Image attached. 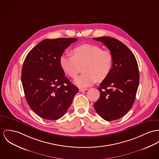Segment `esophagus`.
I'll return each instance as SVG.
<instances>
[{"mask_svg":"<svg viewBox=\"0 0 159 159\" xmlns=\"http://www.w3.org/2000/svg\"><path fill=\"white\" fill-rule=\"evenodd\" d=\"M88 89V88H79V91L80 92H84L85 91Z\"/></svg>","mask_w":159,"mask_h":159,"instance_id":"obj_1","label":"esophagus"}]
</instances>
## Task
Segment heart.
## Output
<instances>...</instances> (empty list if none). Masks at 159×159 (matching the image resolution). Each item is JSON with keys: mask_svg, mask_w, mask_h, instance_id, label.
I'll return each mask as SVG.
<instances>
[{"mask_svg": "<svg viewBox=\"0 0 159 159\" xmlns=\"http://www.w3.org/2000/svg\"><path fill=\"white\" fill-rule=\"evenodd\" d=\"M73 56L62 54L59 63L63 71L75 78L83 67L84 73L74 80L75 85L85 88L93 85L98 80H104L112 71L114 56L110 50H103L98 45L83 44L72 49Z\"/></svg>", "mask_w": 159, "mask_h": 159, "instance_id": "1", "label": "heart"}]
</instances>
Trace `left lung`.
<instances>
[{
	"mask_svg": "<svg viewBox=\"0 0 159 159\" xmlns=\"http://www.w3.org/2000/svg\"><path fill=\"white\" fill-rule=\"evenodd\" d=\"M93 39L102 42L114 56L112 71L98 88L100 96L94 107L104 120H115L133 105L139 84L138 64L133 53L120 41L110 37Z\"/></svg>",
	"mask_w": 159,
	"mask_h": 159,
	"instance_id": "left-lung-1",
	"label": "left lung"
}]
</instances>
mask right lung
<instances>
[{
  "label": "right lung",
  "instance_id": "1",
  "mask_svg": "<svg viewBox=\"0 0 159 159\" xmlns=\"http://www.w3.org/2000/svg\"><path fill=\"white\" fill-rule=\"evenodd\" d=\"M76 38L45 39L27 54L22 69V83L28 104L42 119L61 118L79 92L65 75L59 59Z\"/></svg>",
  "mask_w": 159,
  "mask_h": 159
}]
</instances>
